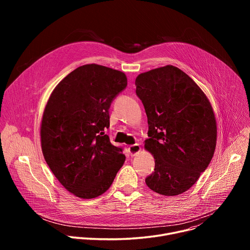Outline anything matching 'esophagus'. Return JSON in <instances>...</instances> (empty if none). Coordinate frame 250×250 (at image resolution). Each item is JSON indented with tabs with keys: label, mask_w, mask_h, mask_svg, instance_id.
Masks as SVG:
<instances>
[{
	"label": "esophagus",
	"mask_w": 250,
	"mask_h": 250,
	"mask_svg": "<svg viewBox=\"0 0 250 250\" xmlns=\"http://www.w3.org/2000/svg\"><path fill=\"white\" fill-rule=\"evenodd\" d=\"M139 151H140V146H139V145H137V144L128 146V152H129V154H130L131 156L136 155Z\"/></svg>",
	"instance_id": "esophagus-1"
}]
</instances>
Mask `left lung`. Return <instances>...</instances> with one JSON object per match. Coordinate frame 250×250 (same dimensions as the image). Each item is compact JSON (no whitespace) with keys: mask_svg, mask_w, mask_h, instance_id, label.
<instances>
[{"mask_svg":"<svg viewBox=\"0 0 250 250\" xmlns=\"http://www.w3.org/2000/svg\"><path fill=\"white\" fill-rule=\"evenodd\" d=\"M135 86L147 116L145 146L155 159L146 183L160 195L182 194L207 169L216 149L217 124L209 101L172 65L139 74Z\"/></svg>","mask_w":250,"mask_h":250,"instance_id":"left-lung-1","label":"left lung"}]
</instances>
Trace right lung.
<instances>
[{
	"label": "right lung",
	"mask_w": 250,
	"mask_h": 250,
	"mask_svg": "<svg viewBox=\"0 0 250 250\" xmlns=\"http://www.w3.org/2000/svg\"><path fill=\"white\" fill-rule=\"evenodd\" d=\"M126 85L124 72L87 64L68 74L46 104L41 127L44 159L63 187L79 198L104 193L125 160L104 128L111 104Z\"/></svg>",
	"instance_id": "1"
}]
</instances>
